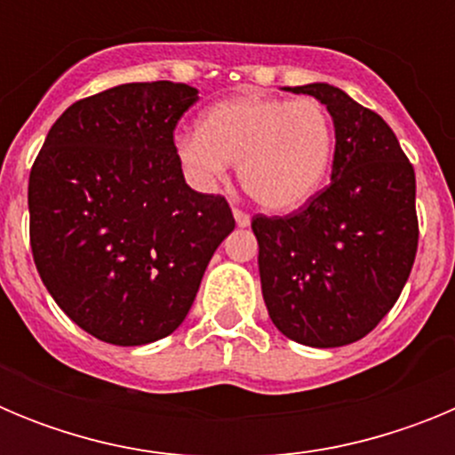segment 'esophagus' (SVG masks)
Instances as JSON below:
<instances>
[{"label":"esophagus","instance_id":"obj_1","mask_svg":"<svg viewBox=\"0 0 455 455\" xmlns=\"http://www.w3.org/2000/svg\"><path fill=\"white\" fill-rule=\"evenodd\" d=\"M232 214H235V220L239 228H248V225H251V214H246L243 209L235 207V212H232Z\"/></svg>","mask_w":455,"mask_h":455}]
</instances>
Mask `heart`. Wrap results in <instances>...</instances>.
Listing matches in <instances>:
<instances>
[{"label": "heart", "mask_w": 455, "mask_h": 455, "mask_svg": "<svg viewBox=\"0 0 455 455\" xmlns=\"http://www.w3.org/2000/svg\"><path fill=\"white\" fill-rule=\"evenodd\" d=\"M172 150L193 187L212 191L239 162L243 191L271 212L307 203L328 178L335 124L316 100H283L243 92L216 102L198 130H182Z\"/></svg>", "instance_id": "heart-1"}]
</instances>
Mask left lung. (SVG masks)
<instances>
[{
	"instance_id": "1",
	"label": "left lung",
	"mask_w": 455,
	"mask_h": 455,
	"mask_svg": "<svg viewBox=\"0 0 455 455\" xmlns=\"http://www.w3.org/2000/svg\"><path fill=\"white\" fill-rule=\"evenodd\" d=\"M335 123L331 184L287 216L252 219L268 316L289 339L347 347L403 291L419 241L415 168L376 111L331 84L287 88Z\"/></svg>"
}]
</instances>
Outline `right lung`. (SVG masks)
Wrapping results in <instances>:
<instances>
[{
  "label": "right lung",
  "instance_id": "add662e5",
  "mask_svg": "<svg viewBox=\"0 0 455 455\" xmlns=\"http://www.w3.org/2000/svg\"><path fill=\"white\" fill-rule=\"evenodd\" d=\"M198 91L123 84L68 107L29 175L40 280L88 335L116 347L168 337L235 230L223 196L193 191L172 132Z\"/></svg>",
  "mask_w": 455,
  "mask_h": 455
}]
</instances>
